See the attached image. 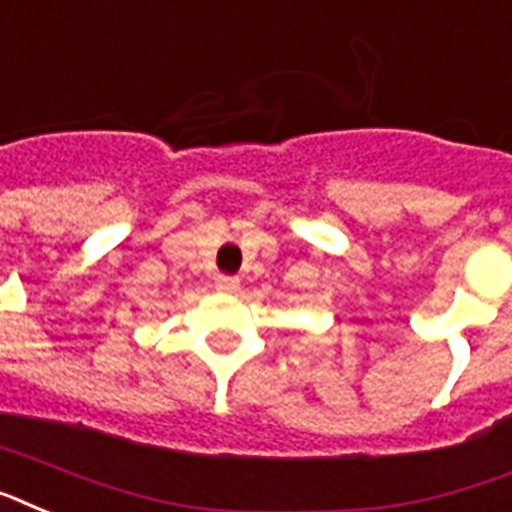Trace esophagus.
Instances as JSON below:
<instances>
[{"label":"esophagus","instance_id":"obj_1","mask_svg":"<svg viewBox=\"0 0 512 512\" xmlns=\"http://www.w3.org/2000/svg\"><path fill=\"white\" fill-rule=\"evenodd\" d=\"M214 287L220 292H236L239 290V276H228V273H220L217 279H214Z\"/></svg>","mask_w":512,"mask_h":512}]
</instances>
